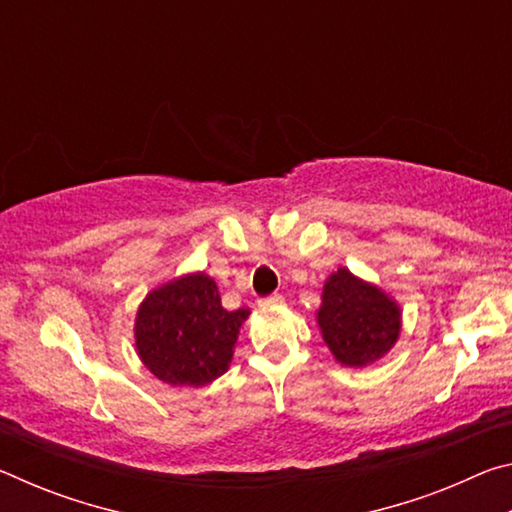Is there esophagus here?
Returning <instances> with one entry per match:
<instances>
[{
	"instance_id": "obj_1",
	"label": "esophagus",
	"mask_w": 512,
	"mask_h": 512,
	"mask_svg": "<svg viewBox=\"0 0 512 512\" xmlns=\"http://www.w3.org/2000/svg\"><path fill=\"white\" fill-rule=\"evenodd\" d=\"M280 305H284V298L280 293H273V296L259 300V307H280Z\"/></svg>"
}]
</instances>
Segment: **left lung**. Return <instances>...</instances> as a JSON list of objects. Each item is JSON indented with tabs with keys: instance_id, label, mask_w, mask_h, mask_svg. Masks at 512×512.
Instances as JSON below:
<instances>
[{
	"instance_id": "left-lung-1",
	"label": "left lung",
	"mask_w": 512,
	"mask_h": 512,
	"mask_svg": "<svg viewBox=\"0 0 512 512\" xmlns=\"http://www.w3.org/2000/svg\"><path fill=\"white\" fill-rule=\"evenodd\" d=\"M316 323L329 352L345 368H366L393 350L402 309L377 284L341 266L325 280Z\"/></svg>"
}]
</instances>
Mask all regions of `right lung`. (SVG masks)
<instances>
[{"label": "right lung", "mask_w": 512, "mask_h": 512, "mask_svg": "<svg viewBox=\"0 0 512 512\" xmlns=\"http://www.w3.org/2000/svg\"><path fill=\"white\" fill-rule=\"evenodd\" d=\"M248 307L228 311L205 271L176 277L146 293L135 316L137 357L169 386H205L230 368Z\"/></svg>", "instance_id": "obj_1"}]
</instances>
